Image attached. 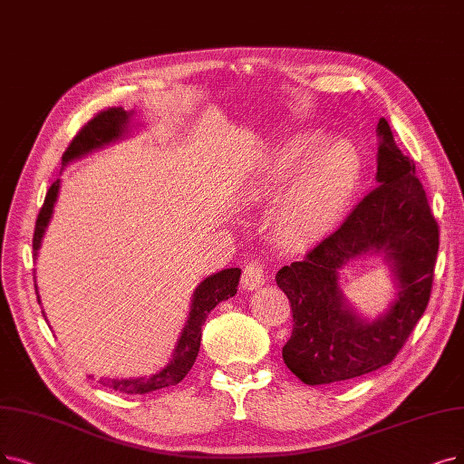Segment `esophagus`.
Listing matches in <instances>:
<instances>
[{
    "mask_svg": "<svg viewBox=\"0 0 464 464\" xmlns=\"http://www.w3.org/2000/svg\"><path fill=\"white\" fill-rule=\"evenodd\" d=\"M265 284V263L263 258H253L242 272V287L244 289H256Z\"/></svg>",
    "mask_w": 464,
    "mask_h": 464,
    "instance_id": "obj_1",
    "label": "esophagus"
}]
</instances>
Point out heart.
I'll use <instances>...</instances> for the list:
<instances>
[{"label": "heart", "instance_id": "heart-1", "mask_svg": "<svg viewBox=\"0 0 464 464\" xmlns=\"http://www.w3.org/2000/svg\"><path fill=\"white\" fill-rule=\"evenodd\" d=\"M324 143L325 137L316 131L295 135L274 148L255 177V198H274L290 187L270 218L272 232L284 246L320 242L343 218L360 187L358 148L348 140Z\"/></svg>", "mask_w": 464, "mask_h": 464}]
</instances>
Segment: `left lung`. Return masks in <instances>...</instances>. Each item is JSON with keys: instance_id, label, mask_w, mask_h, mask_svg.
Returning <instances> with one entry per match:
<instances>
[{"instance_id": "left-lung-1", "label": "left lung", "mask_w": 464, "mask_h": 464, "mask_svg": "<svg viewBox=\"0 0 464 464\" xmlns=\"http://www.w3.org/2000/svg\"><path fill=\"white\" fill-rule=\"evenodd\" d=\"M377 137L379 187L303 261L276 274L293 312V331L282 356L289 372L310 386L348 381L391 363L430 301L440 227L413 160L396 146L384 118L379 120ZM369 250L385 253L402 289L377 323L358 319L336 287V270Z\"/></svg>"}]
</instances>
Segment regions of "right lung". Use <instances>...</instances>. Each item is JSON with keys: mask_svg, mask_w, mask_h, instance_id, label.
Instances as JSON below:
<instances>
[{"mask_svg": "<svg viewBox=\"0 0 464 464\" xmlns=\"http://www.w3.org/2000/svg\"><path fill=\"white\" fill-rule=\"evenodd\" d=\"M127 121H129V114L123 108L102 110V112L92 116L76 133V137L72 139V142L66 148V152L63 154V161L68 163L70 160H76L91 150H95V148H99V146H104L108 142L120 139L125 131ZM59 188H61V180L57 179L51 184V188L47 190L38 220H35L34 239H32L34 256H38L42 237L45 234L49 218L53 215L54 201H57V196H59ZM239 274H242V270L239 268H227V270H220V272L206 277V280L198 285V289L194 291L190 318L182 329V335L175 348L173 360L168 367L161 369L160 373L148 377V379L146 377L106 379V381L101 379V384H104L106 388H112V391H116V392H123V394H146L152 391H160V388H165V386L179 384L184 377H187V373L190 372L196 358H198L199 343H201V325L206 324L208 314L218 303L228 301L230 296L236 295Z\"/></svg>", "mask_w": 464, "mask_h": 464, "instance_id": "add662e5", "label": "right lung"}]
</instances>
